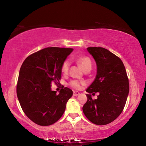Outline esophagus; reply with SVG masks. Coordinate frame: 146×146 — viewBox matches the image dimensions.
<instances>
[{
    "mask_svg": "<svg viewBox=\"0 0 146 146\" xmlns=\"http://www.w3.org/2000/svg\"><path fill=\"white\" fill-rule=\"evenodd\" d=\"M79 94H80L79 92H77V91H74L73 92V95L75 96H78Z\"/></svg>",
    "mask_w": 146,
    "mask_h": 146,
    "instance_id": "obj_1",
    "label": "esophagus"
}]
</instances>
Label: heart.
Segmentation results:
<instances>
[{
  "mask_svg": "<svg viewBox=\"0 0 146 146\" xmlns=\"http://www.w3.org/2000/svg\"><path fill=\"white\" fill-rule=\"evenodd\" d=\"M77 63L80 65V66L82 68V69L83 70H86V68H90L92 67V62L90 59L88 57H81L79 58L78 60H77ZM69 67H70V61L68 60L65 61L63 64V66H62L61 68V70L62 72H63L64 74H67L68 72V70H69ZM85 82H83V81H79V80H72L70 82V86L71 88H75V89H80L82 87V86L85 85Z\"/></svg>",
  "mask_w": 146,
  "mask_h": 146,
  "instance_id": "heart-1",
  "label": "heart"
}]
</instances>
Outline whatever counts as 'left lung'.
I'll use <instances>...</instances> for the list:
<instances>
[{
    "label": "left lung",
    "instance_id": "1",
    "mask_svg": "<svg viewBox=\"0 0 146 146\" xmlns=\"http://www.w3.org/2000/svg\"><path fill=\"white\" fill-rule=\"evenodd\" d=\"M96 62L97 75L86 92L87 101L83 107L86 118L96 125L108 124L119 117L125 107L129 83L123 62L107 49L86 48ZM99 93L95 100L90 94Z\"/></svg>",
    "mask_w": 146,
    "mask_h": 146
}]
</instances>
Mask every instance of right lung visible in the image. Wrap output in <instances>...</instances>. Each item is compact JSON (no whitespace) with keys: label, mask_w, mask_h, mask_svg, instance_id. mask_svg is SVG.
<instances>
[{"label":"right lung","mask_w":146,"mask_h":146,"mask_svg":"<svg viewBox=\"0 0 146 146\" xmlns=\"http://www.w3.org/2000/svg\"><path fill=\"white\" fill-rule=\"evenodd\" d=\"M73 50L46 48L29 56L22 64L17 96L24 113L36 124H53L64 112L73 91L64 87L56 94L51 90V83L60 80L62 66Z\"/></svg>","instance_id":"add662e5"}]
</instances>
